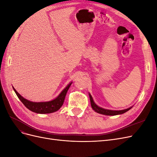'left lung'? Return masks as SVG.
I'll list each match as a JSON object with an SVG mask.
<instances>
[{"label":"left lung","mask_w":157,"mask_h":157,"mask_svg":"<svg viewBox=\"0 0 157 157\" xmlns=\"http://www.w3.org/2000/svg\"><path fill=\"white\" fill-rule=\"evenodd\" d=\"M89 97L90 99V103H91V106L92 108L93 109V110L96 112L98 113L101 114V115H109V116H114V115H121V114L127 112L128 111H129L130 109L132 107H130L128 109H123V110H119V111H115V110H109V109H103L102 107H99L97 105L96 103H95L94 99L91 96V94L89 93Z\"/></svg>","instance_id":"1"}]
</instances>
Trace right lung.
I'll return each instance as SVG.
<instances>
[{
	"label": "right lung",
	"mask_w": 157,
	"mask_h": 157,
	"mask_svg": "<svg viewBox=\"0 0 157 157\" xmlns=\"http://www.w3.org/2000/svg\"><path fill=\"white\" fill-rule=\"evenodd\" d=\"M72 82H71L69 84H67V86L61 92V93L58 95V96H57L55 99H52L51 101L43 102H33L28 100V99L22 97L13 87V89L18 98L20 99V101L23 103V105L28 109L36 113L47 114L58 111L61 107L63 105L66 94H67Z\"/></svg>",
	"instance_id": "add662e5"
}]
</instances>
